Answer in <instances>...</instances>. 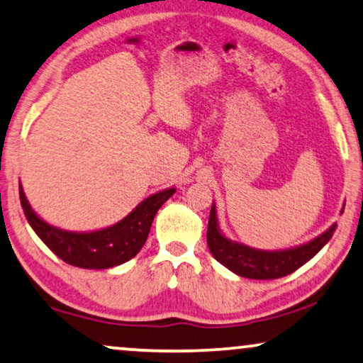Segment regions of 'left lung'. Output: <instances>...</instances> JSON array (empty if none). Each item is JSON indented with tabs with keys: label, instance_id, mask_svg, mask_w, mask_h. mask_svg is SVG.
I'll use <instances>...</instances> for the list:
<instances>
[{
	"label": "left lung",
	"instance_id": "8db88e82",
	"mask_svg": "<svg viewBox=\"0 0 363 363\" xmlns=\"http://www.w3.org/2000/svg\"><path fill=\"white\" fill-rule=\"evenodd\" d=\"M345 207V203H344ZM342 207L340 213L344 212ZM337 228L334 222L328 230L309 242L296 245V247L281 250H259L248 247V245L235 242L218 227L217 207L212 203L211 217H208L207 227V245L213 258L223 267L230 269L235 274L250 279H277L288 277L296 269L308 263L311 258L315 257L325 243L333 238Z\"/></svg>",
	"mask_w": 363,
	"mask_h": 363
}]
</instances>
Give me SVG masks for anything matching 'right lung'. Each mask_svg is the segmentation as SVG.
<instances>
[{"label":"right lung","mask_w":363,"mask_h":363,"mask_svg":"<svg viewBox=\"0 0 363 363\" xmlns=\"http://www.w3.org/2000/svg\"><path fill=\"white\" fill-rule=\"evenodd\" d=\"M174 192L176 187H169L151 194L113 225L99 230L74 232L55 227L39 217L19 182V199L30 228L62 262L85 269L113 268L136 257L150 235L156 212Z\"/></svg>","instance_id":"1"}]
</instances>
